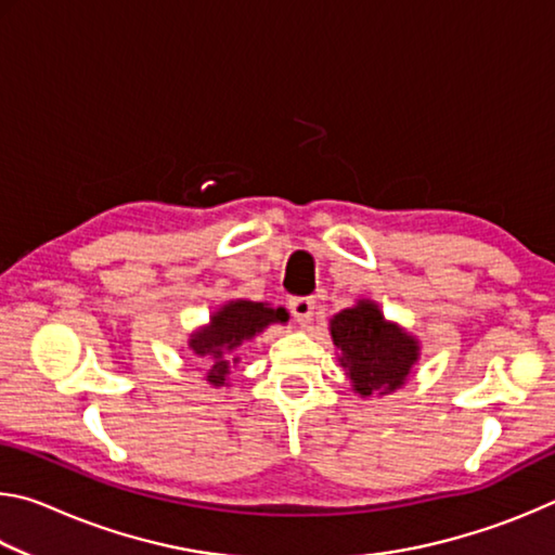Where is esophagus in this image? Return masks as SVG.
<instances>
[{
    "instance_id": "34e87169",
    "label": "esophagus",
    "mask_w": 555,
    "mask_h": 555,
    "mask_svg": "<svg viewBox=\"0 0 555 555\" xmlns=\"http://www.w3.org/2000/svg\"><path fill=\"white\" fill-rule=\"evenodd\" d=\"M288 308H291V315L296 318L298 323H308L313 318L315 311V300L313 298H291L288 300Z\"/></svg>"
}]
</instances>
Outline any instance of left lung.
Instances as JSON below:
<instances>
[{"mask_svg": "<svg viewBox=\"0 0 555 555\" xmlns=\"http://www.w3.org/2000/svg\"><path fill=\"white\" fill-rule=\"evenodd\" d=\"M331 335L340 362L350 374L352 387L362 397L372 391H393L409 377L418 360V345L397 325L384 321L382 311L370 300L337 313L331 321Z\"/></svg>", "mask_w": 555, "mask_h": 555, "instance_id": "obj_1", "label": "left lung"}]
</instances>
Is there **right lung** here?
I'll list each match as a JSON object with an SVG mask.
<instances>
[{"label":"right lung","mask_w":555,"mask_h":555,"mask_svg":"<svg viewBox=\"0 0 555 555\" xmlns=\"http://www.w3.org/2000/svg\"><path fill=\"white\" fill-rule=\"evenodd\" d=\"M288 313L284 308H267L264 304H251V300H232L212 315L208 327L191 337V350L201 357L208 367V382L222 387L232 364L240 360L234 350L251 340L257 333L264 331L269 323H286Z\"/></svg>","instance_id":"add662e5"}]
</instances>
